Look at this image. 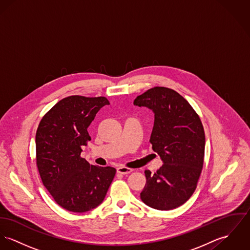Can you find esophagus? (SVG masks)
<instances>
[{"instance_id":"obj_1","label":"esophagus","mask_w":250,"mask_h":250,"mask_svg":"<svg viewBox=\"0 0 250 250\" xmlns=\"http://www.w3.org/2000/svg\"><path fill=\"white\" fill-rule=\"evenodd\" d=\"M116 172L118 174H121V175H128V174L133 172V169L127 168V167H124V166H119V167H117Z\"/></svg>"}]
</instances>
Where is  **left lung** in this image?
I'll return each mask as SVG.
<instances>
[{
    "label": "left lung",
    "mask_w": 250,
    "mask_h": 250,
    "mask_svg": "<svg viewBox=\"0 0 250 250\" xmlns=\"http://www.w3.org/2000/svg\"><path fill=\"white\" fill-rule=\"evenodd\" d=\"M134 105L155 114L150 142L163 162L154 174L145 171L140 199L158 210L175 209L189 200L200 179L205 159L204 126L188 101L172 89L152 88L138 95Z\"/></svg>",
    "instance_id": "1"
}]
</instances>
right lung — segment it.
Masks as SVG:
<instances>
[{
	"instance_id": "1",
	"label": "right lung",
	"mask_w": 250,
	"mask_h": 250,
	"mask_svg": "<svg viewBox=\"0 0 250 250\" xmlns=\"http://www.w3.org/2000/svg\"><path fill=\"white\" fill-rule=\"evenodd\" d=\"M109 104L103 96L71 95L56 103L38 126L36 164L41 180L54 201L70 212L97 207L114 180V167L91 165L80 156L91 140L89 126Z\"/></svg>"
}]
</instances>
